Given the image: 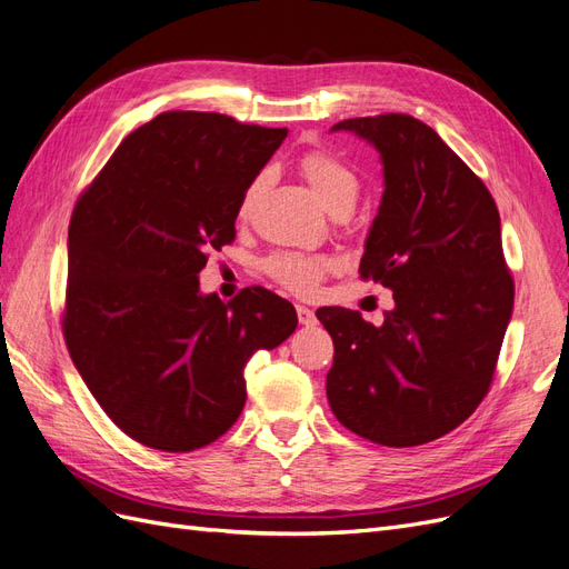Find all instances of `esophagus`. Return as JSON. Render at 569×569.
I'll return each mask as SVG.
<instances>
[{
    "label": "esophagus",
    "mask_w": 569,
    "mask_h": 569,
    "mask_svg": "<svg viewBox=\"0 0 569 569\" xmlns=\"http://www.w3.org/2000/svg\"><path fill=\"white\" fill-rule=\"evenodd\" d=\"M297 318H299V322L306 325V327H308V325H316V313H313L308 306L297 303Z\"/></svg>",
    "instance_id": "obj_1"
}]
</instances>
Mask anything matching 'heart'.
Listing matches in <instances>:
<instances>
[{"label":"heart","instance_id":"b5f03b06","mask_svg":"<svg viewBox=\"0 0 569 569\" xmlns=\"http://www.w3.org/2000/svg\"><path fill=\"white\" fill-rule=\"evenodd\" d=\"M297 168L301 178L313 189L316 199L322 203L327 213L335 218H343L353 211V206L360 194V178L356 168L343 161L339 153L330 149H308L303 151ZM266 187V173L256 176L247 187L242 197H239L237 216L239 220H249L253 213V206L261 197ZM263 270L270 278L282 284L284 289L295 291V295H311L325 274L335 270V261L327 256H311L299 251H274L263 261Z\"/></svg>","mask_w":569,"mask_h":569}]
</instances>
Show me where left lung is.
<instances>
[{
    "instance_id": "8db88e82",
    "label": "left lung",
    "mask_w": 569,
    "mask_h": 569,
    "mask_svg": "<svg viewBox=\"0 0 569 569\" xmlns=\"http://www.w3.org/2000/svg\"><path fill=\"white\" fill-rule=\"evenodd\" d=\"M382 153L385 194L360 278L393 291L375 327L341 306L318 308L335 341L327 401L337 420L382 446L449 435L489 393L515 282L496 201L422 120L380 113L339 120Z\"/></svg>"
}]
</instances>
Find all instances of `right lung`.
Here are the masks:
<instances>
[{"label": "right lung", "instance_id": "right-lung-1", "mask_svg": "<svg viewBox=\"0 0 569 569\" xmlns=\"http://www.w3.org/2000/svg\"><path fill=\"white\" fill-rule=\"evenodd\" d=\"M284 137L226 113L166 111L76 201L66 347L113 425L149 449L187 453L226 435L247 403V360L297 330L274 291L247 287L222 303L197 280L234 242L239 197Z\"/></svg>", "mask_w": 569, "mask_h": 569}]
</instances>
